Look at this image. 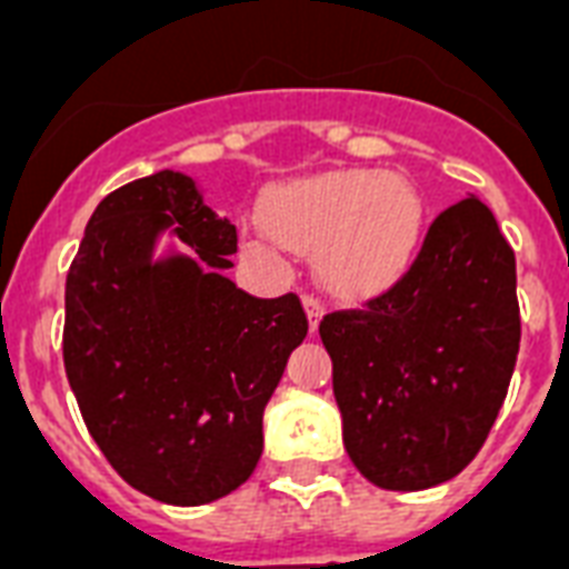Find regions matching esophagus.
I'll return each mask as SVG.
<instances>
[{
  "label": "esophagus",
  "mask_w": 569,
  "mask_h": 569,
  "mask_svg": "<svg viewBox=\"0 0 569 569\" xmlns=\"http://www.w3.org/2000/svg\"><path fill=\"white\" fill-rule=\"evenodd\" d=\"M303 310H307V319H310V328H312V330L319 328L321 312H325V303H321L319 295L303 292Z\"/></svg>",
  "instance_id": "34e87169"
}]
</instances>
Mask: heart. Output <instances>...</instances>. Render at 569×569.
<instances>
[{
	"mask_svg": "<svg viewBox=\"0 0 569 569\" xmlns=\"http://www.w3.org/2000/svg\"><path fill=\"white\" fill-rule=\"evenodd\" d=\"M262 221L259 241L316 250V271L330 289L372 295L410 268L425 209L405 177L342 168L271 189Z\"/></svg>",
	"mask_w": 569,
	"mask_h": 569,
	"instance_id": "heart-1",
	"label": "heart"
}]
</instances>
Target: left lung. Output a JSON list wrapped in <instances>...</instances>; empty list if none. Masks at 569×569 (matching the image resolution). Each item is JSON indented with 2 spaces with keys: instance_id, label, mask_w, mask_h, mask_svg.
Instances as JSON below:
<instances>
[{
  "instance_id": "left-lung-1",
  "label": "left lung",
  "mask_w": 569,
  "mask_h": 569,
  "mask_svg": "<svg viewBox=\"0 0 569 569\" xmlns=\"http://www.w3.org/2000/svg\"><path fill=\"white\" fill-rule=\"evenodd\" d=\"M342 442L383 490H425L467 467L508 396L520 351L517 259L493 212L463 197L433 218L413 266L360 310L319 325Z\"/></svg>"
}]
</instances>
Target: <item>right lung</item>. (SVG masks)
<instances>
[{"label": "right lung", "instance_id": "obj_1", "mask_svg": "<svg viewBox=\"0 0 569 569\" xmlns=\"http://www.w3.org/2000/svg\"><path fill=\"white\" fill-rule=\"evenodd\" d=\"M168 226L194 258L152 262ZM236 241L191 177L159 171L93 209L67 271L70 389L106 460L159 502L206 505L248 481L262 410L310 328L295 292L253 298L223 277Z\"/></svg>", "mask_w": 569, "mask_h": 569}]
</instances>
